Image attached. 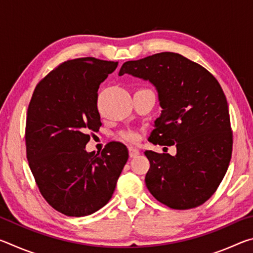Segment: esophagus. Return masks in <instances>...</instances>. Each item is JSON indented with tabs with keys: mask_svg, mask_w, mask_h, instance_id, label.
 <instances>
[{
	"mask_svg": "<svg viewBox=\"0 0 253 253\" xmlns=\"http://www.w3.org/2000/svg\"><path fill=\"white\" fill-rule=\"evenodd\" d=\"M128 152H129V156L130 157H136V156L139 155V149L136 148V147L130 146L129 148H128Z\"/></svg>",
	"mask_w": 253,
	"mask_h": 253,
	"instance_id": "obj_1",
	"label": "esophagus"
}]
</instances>
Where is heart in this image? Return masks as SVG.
<instances>
[{
	"mask_svg": "<svg viewBox=\"0 0 253 253\" xmlns=\"http://www.w3.org/2000/svg\"><path fill=\"white\" fill-rule=\"evenodd\" d=\"M124 138L129 140V142H135V140L137 139V135L135 134V132H127V134L124 135Z\"/></svg>",
	"mask_w": 253,
	"mask_h": 253,
	"instance_id": "1",
	"label": "heart"
}]
</instances>
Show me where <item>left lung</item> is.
Masks as SVG:
<instances>
[{"label":"left lung","mask_w":253,"mask_h":253,"mask_svg":"<svg viewBox=\"0 0 253 253\" xmlns=\"http://www.w3.org/2000/svg\"><path fill=\"white\" fill-rule=\"evenodd\" d=\"M148 80L162 108L148 137L153 144L176 146V155L146 151L151 166L145 183L170 209L199 207L216 191L228 170L232 131L228 101L217 80L183 55L162 52L127 61L119 76Z\"/></svg>","instance_id":"obj_1"}]
</instances>
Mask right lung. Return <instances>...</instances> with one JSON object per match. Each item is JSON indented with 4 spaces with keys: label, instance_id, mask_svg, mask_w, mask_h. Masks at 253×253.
Here are the masks:
<instances>
[{
    "label": "right lung",
    "instance_id": "obj_1",
    "mask_svg": "<svg viewBox=\"0 0 253 253\" xmlns=\"http://www.w3.org/2000/svg\"><path fill=\"white\" fill-rule=\"evenodd\" d=\"M118 62L68 60L42 79L30 101L25 145L41 194L68 216H85L108 203L128 160L125 145L111 142L101 154L85 151L89 131L101 126L98 89Z\"/></svg>",
    "mask_w": 253,
    "mask_h": 253
}]
</instances>
